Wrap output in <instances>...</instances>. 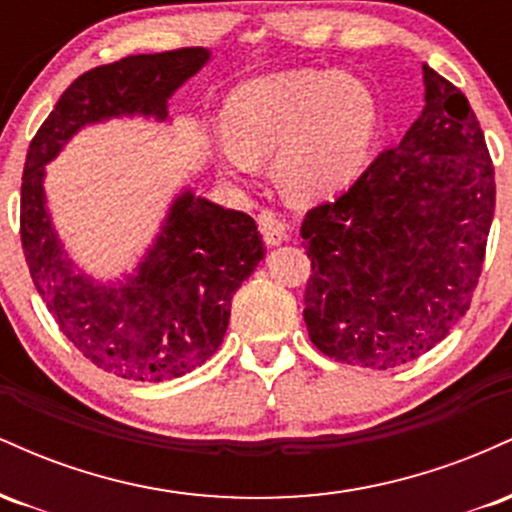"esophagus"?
<instances>
[{
	"instance_id": "1",
	"label": "esophagus",
	"mask_w": 512,
	"mask_h": 512,
	"mask_svg": "<svg viewBox=\"0 0 512 512\" xmlns=\"http://www.w3.org/2000/svg\"><path fill=\"white\" fill-rule=\"evenodd\" d=\"M257 223H260V231L264 240H267V245H281L291 238L289 226H286L279 216L272 214V211H262V214L257 216Z\"/></svg>"
}]
</instances>
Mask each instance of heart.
I'll return each instance as SVG.
<instances>
[{
  "label": "heart",
  "instance_id": "1",
  "mask_svg": "<svg viewBox=\"0 0 512 512\" xmlns=\"http://www.w3.org/2000/svg\"><path fill=\"white\" fill-rule=\"evenodd\" d=\"M216 161L252 180L274 156V178L298 202L337 195L361 178L380 134L373 88L351 74L296 69L243 81L221 108Z\"/></svg>",
  "mask_w": 512,
  "mask_h": 512
}]
</instances>
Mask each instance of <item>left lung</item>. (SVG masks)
Listing matches in <instances>:
<instances>
[{"instance_id":"obj_1","label":"left lung","mask_w":512,"mask_h":512,"mask_svg":"<svg viewBox=\"0 0 512 512\" xmlns=\"http://www.w3.org/2000/svg\"><path fill=\"white\" fill-rule=\"evenodd\" d=\"M426 105L397 149L308 211L303 320L317 349L387 370L448 337L469 310L496 209L477 115L424 64Z\"/></svg>"}]
</instances>
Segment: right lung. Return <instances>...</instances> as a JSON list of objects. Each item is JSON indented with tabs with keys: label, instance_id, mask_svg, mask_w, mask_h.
Wrapping results in <instances>:
<instances>
[{
	"label": "right lung",
	"instance_id": "1",
	"mask_svg": "<svg viewBox=\"0 0 512 512\" xmlns=\"http://www.w3.org/2000/svg\"><path fill=\"white\" fill-rule=\"evenodd\" d=\"M209 60V50L187 48L81 74L33 137L23 168L21 243L35 289L88 361L137 383L180 378L219 349L233 293L264 257L257 223L180 187L139 262L98 279L52 223L45 166L86 127L122 117L170 122L173 93Z\"/></svg>",
	"mask_w": 512,
	"mask_h": 512
}]
</instances>
